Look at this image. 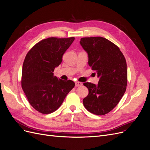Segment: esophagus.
Returning a JSON list of instances; mask_svg holds the SVG:
<instances>
[{
    "label": "esophagus",
    "instance_id": "34e87169",
    "mask_svg": "<svg viewBox=\"0 0 150 150\" xmlns=\"http://www.w3.org/2000/svg\"><path fill=\"white\" fill-rule=\"evenodd\" d=\"M83 85V83H81V82H78V81H76L75 83V86L76 87H78V86H81Z\"/></svg>",
    "mask_w": 150,
    "mask_h": 150
}]
</instances>
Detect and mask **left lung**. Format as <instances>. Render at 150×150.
I'll return each mask as SVG.
<instances>
[{"instance_id": "1", "label": "left lung", "mask_w": 150, "mask_h": 150, "mask_svg": "<svg viewBox=\"0 0 150 150\" xmlns=\"http://www.w3.org/2000/svg\"><path fill=\"white\" fill-rule=\"evenodd\" d=\"M79 42L88 53L89 66L99 78L97 85L84 83L89 94L83 99V104L90 112L104 115L113 110L126 91V59L120 48L104 38H84Z\"/></svg>"}]
</instances>
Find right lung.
<instances>
[{"label":"right lung","mask_w":150,"mask_h":150,"mask_svg":"<svg viewBox=\"0 0 150 150\" xmlns=\"http://www.w3.org/2000/svg\"><path fill=\"white\" fill-rule=\"evenodd\" d=\"M75 38H49L40 40L27 54L22 66L21 85L30 105L42 114H49L61 106L70 91L72 81L54 76L62 56Z\"/></svg>","instance_id":"obj_1"}]
</instances>
